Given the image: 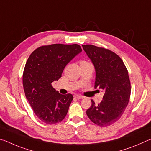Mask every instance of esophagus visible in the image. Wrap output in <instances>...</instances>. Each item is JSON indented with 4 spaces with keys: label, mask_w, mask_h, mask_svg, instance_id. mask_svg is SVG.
Wrapping results in <instances>:
<instances>
[{
    "label": "esophagus",
    "mask_w": 151,
    "mask_h": 151,
    "mask_svg": "<svg viewBox=\"0 0 151 151\" xmlns=\"http://www.w3.org/2000/svg\"><path fill=\"white\" fill-rule=\"evenodd\" d=\"M75 98H76V99H82L84 98V96H81V95H78V94H75Z\"/></svg>",
    "instance_id": "34e87169"
}]
</instances>
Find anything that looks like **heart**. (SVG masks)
Returning <instances> with one entry per match:
<instances>
[{
  "label": "heart",
  "instance_id": "1",
  "mask_svg": "<svg viewBox=\"0 0 151 151\" xmlns=\"http://www.w3.org/2000/svg\"><path fill=\"white\" fill-rule=\"evenodd\" d=\"M82 62H85V61H82Z\"/></svg>",
  "mask_w": 151,
  "mask_h": 151
}]
</instances>
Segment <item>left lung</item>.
I'll return each mask as SVG.
<instances>
[{"label":"left lung","instance_id":"obj_1","mask_svg":"<svg viewBox=\"0 0 151 151\" xmlns=\"http://www.w3.org/2000/svg\"><path fill=\"white\" fill-rule=\"evenodd\" d=\"M95 68L94 88L104 92L103 101L92 100L86 114L92 122L104 127L122 116L131 96V83L123 61L115 53L94 45H82Z\"/></svg>","mask_w":151,"mask_h":151}]
</instances>
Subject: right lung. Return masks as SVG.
I'll return each mask as SVG.
<instances>
[{
  "label": "right lung",
  "instance_id": "add662e5",
  "mask_svg": "<svg viewBox=\"0 0 151 151\" xmlns=\"http://www.w3.org/2000/svg\"><path fill=\"white\" fill-rule=\"evenodd\" d=\"M81 52L78 45L54 44L37 48L28 58L22 76L25 96L45 123H58L67 114L73 96L60 94L51 83L61 77L66 65Z\"/></svg>",
  "mask_w": 151,
  "mask_h": 151
}]
</instances>
